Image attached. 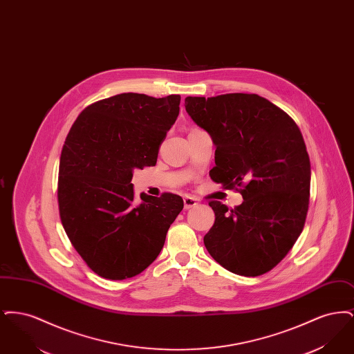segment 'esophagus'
I'll return each mask as SVG.
<instances>
[{
	"instance_id": "34e87169",
	"label": "esophagus",
	"mask_w": 354,
	"mask_h": 354,
	"mask_svg": "<svg viewBox=\"0 0 354 354\" xmlns=\"http://www.w3.org/2000/svg\"><path fill=\"white\" fill-rule=\"evenodd\" d=\"M183 203H185V209H189V208H192V207H195L198 204L196 199H194L191 196H185V199H183Z\"/></svg>"
}]
</instances>
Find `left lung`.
Wrapping results in <instances>:
<instances>
[{"label": "left lung", "mask_w": 354, "mask_h": 354, "mask_svg": "<svg viewBox=\"0 0 354 354\" xmlns=\"http://www.w3.org/2000/svg\"><path fill=\"white\" fill-rule=\"evenodd\" d=\"M185 106L216 147L211 179L225 188L243 187L244 202L234 209L209 202L215 223L204 245L225 270L260 276L286 257L303 232L310 162L301 131L257 94L187 97Z\"/></svg>", "instance_id": "1"}]
</instances>
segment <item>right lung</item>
Instances as JSON below:
<instances>
[{"mask_svg":"<svg viewBox=\"0 0 354 354\" xmlns=\"http://www.w3.org/2000/svg\"><path fill=\"white\" fill-rule=\"evenodd\" d=\"M179 104L175 94L123 93L87 106L68 131L59 159V216L75 251L103 279L146 270L183 209V199L169 192L135 201L131 183L134 169L156 165Z\"/></svg>","mask_w":354,"mask_h":354,"instance_id":"1","label":"right lung"}]
</instances>
